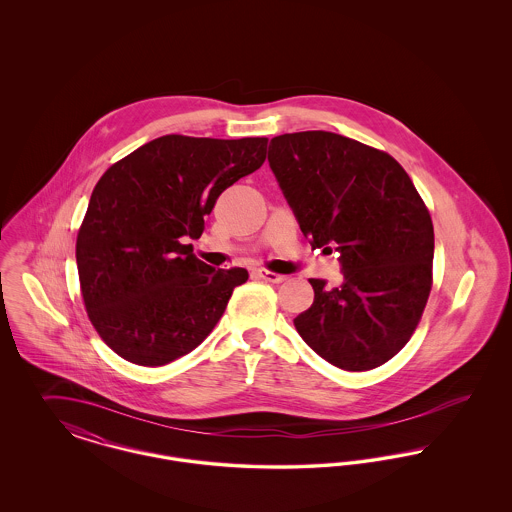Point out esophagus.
Here are the masks:
<instances>
[{
	"instance_id": "1",
	"label": "esophagus",
	"mask_w": 512,
	"mask_h": 512,
	"mask_svg": "<svg viewBox=\"0 0 512 512\" xmlns=\"http://www.w3.org/2000/svg\"><path fill=\"white\" fill-rule=\"evenodd\" d=\"M255 274H257L259 278L267 280L270 284H282V282L286 280V276H284V274H276V272L267 270V268H259V270H255Z\"/></svg>"
}]
</instances>
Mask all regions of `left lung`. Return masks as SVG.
<instances>
[{
    "instance_id": "obj_1",
    "label": "left lung",
    "mask_w": 512,
    "mask_h": 512,
    "mask_svg": "<svg viewBox=\"0 0 512 512\" xmlns=\"http://www.w3.org/2000/svg\"><path fill=\"white\" fill-rule=\"evenodd\" d=\"M268 163L313 249L340 251L341 286L311 278L295 330L343 370L388 363L432 290L434 224L413 180L386 151L324 130L272 138Z\"/></svg>"
}]
</instances>
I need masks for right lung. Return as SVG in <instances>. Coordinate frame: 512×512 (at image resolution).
<instances>
[{"mask_svg": "<svg viewBox=\"0 0 512 512\" xmlns=\"http://www.w3.org/2000/svg\"><path fill=\"white\" fill-rule=\"evenodd\" d=\"M268 138L169 134L99 178L76 236L80 292L99 338L119 357L163 366L217 326L245 268L215 270L195 257L219 195L267 159Z\"/></svg>", "mask_w": 512, "mask_h": 512, "instance_id": "1", "label": "right lung"}]
</instances>
